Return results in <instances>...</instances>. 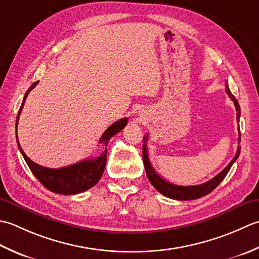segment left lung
I'll use <instances>...</instances> for the list:
<instances>
[{
  "label": "left lung",
  "mask_w": 259,
  "mask_h": 259,
  "mask_svg": "<svg viewBox=\"0 0 259 259\" xmlns=\"http://www.w3.org/2000/svg\"><path fill=\"white\" fill-rule=\"evenodd\" d=\"M226 93L228 94V96L230 99L233 100L236 107V112H237V120L239 122V117H240V106L238 104V100L235 98V96L231 94L230 89L228 87V83L226 82ZM238 143H240V130L238 128ZM146 141H147V135L144 136V144H143V163L145 166V171L147 174V178L151 182V184L154 187L157 191L161 192L163 196H165L167 198L171 199H176V200H181V201H186V200H194V199H199L201 197L207 196L208 193H210L212 190L217 188L220 182L224 180L226 178L227 173L229 172L230 167L233 166L236 160L238 159V156L240 154V146L238 145L237 147V152L236 155L233 160L230 161V163L227 165L223 171H221L219 174H217L213 179H211L208 182H204L202 184H198V186H189V187H183V186H177V184H173L167 182L164 180L162 177H160L159 174L155 172L154 168L151 165V162L149 160V154H147V149H146Z\"/></svg>",
  "instance_id": "left-lung-1"
}]
</instances>
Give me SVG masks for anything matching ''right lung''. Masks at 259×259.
Wrapping results in <instances>:
<instances>
[{
  "instance_id": "add662e5",
  "label": "right lung",
  "mask_w": 259,
  "mask_h": 259,
  "mask_svg": "<svg viewBox=\"0 0 259 259\" xmlns=\"http://www.w3.org/2000/svg\"><path fill=\"white\" fill-rule=\"evenodd\" d=\"M39 81L33 82L31 87L25 93L24 98L21 104V107L19 109V113L17 116V123H15V130L18 127L19 117L24 106V102L26 97H28L29 93L38 85ZM126 124H127V118H122L112 124L105 131V133L102 135L99 140V143L107 146L109 140L112 137L119 133ZM15 136H17V142L19 150L21 154L23 155L26 164L30 167L31 172L34 174V177L38 179L44 187H46L50 191L59 194H77L86 191V190L93 188L96 184L99 179L102 178L105 166H106V160H107V149L100 154L96 159H87L81 162H78L76 164H71L69 166L60 167V168H50L46 166H41L36 164L33 161H31L28 156L25 155L22 147H21L18 134L15 131Z\"/></svg>"
}]
</instances>
